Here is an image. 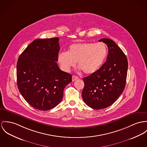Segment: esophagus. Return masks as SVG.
<instances>
[{"label": "esophagus", "instance_id": "1", "mask_svg": "<svg viewBox=\"0 0 147 147\" xmlns=\"http://www.w3.org/2000/svg\"><path fill=\"white\" fill-rule=\"evenodd\" d=\"M78 79V77L77 76H72V80L73 81H74V80Z\"/></svg>", "mask_w": 147, "mask_h": 147}]
</instances>
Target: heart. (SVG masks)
Masks as SVG:
<instances>
[{"label": "heart", "instance_id": "heart-1", "mask_svg": "<svg viewBox=\"0 0 147 147\" xmlns=\"http://www.w3.org/2000/svg\"><path fill=\"white\" fill-rule=\"evenodd\" d=\"M108 54L106 44L78 42L69 46L68 52L59 54L57 61L62 69L69 71L76 65L87 74H91L101 68Z\"/></svg>", "mask_w": 147, "mask_h": 147}]
</instances>
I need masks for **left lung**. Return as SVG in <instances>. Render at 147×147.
<instances>
[{
    "mask_svg": "<svg viewBox=\"0 0 147 147\" xmlns=\"http://www.w3.org/2000/svg\"><path fill=\"white\" fill-rule=\"evenodd\" d=\"M109 49L107 60L97 71L84 77L83 100L90 108H106L116 101L124 90L128 63L122 50L112 40L101 38Z\"/></svg>",
    "mask_w": 147,
    "mask_h": 147,
    "instance_id": "left-lung-1",
    "label": "left lung"
}]
</instances>
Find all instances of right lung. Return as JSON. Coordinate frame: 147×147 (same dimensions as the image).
I'll return each instance as SVG.
<instances>
[{
  "label": "right lung",
  "mask_w": 147,
  "mask_h": 147,
  "mask_svg": "<svg viewBox=\"0 0 147 147\" xmlns=\"http://www.w3.org/2000/svg\"><path fill=\"white\" fill-rule=\"evenodd\" d=\"M59 38L36 39L20 55L17 64V86L24 100L34 109L46 111L61 101L72 76L57 62Z\"/></svg>",
  "instance_id": "right-lung-1"
}]
</instances>
